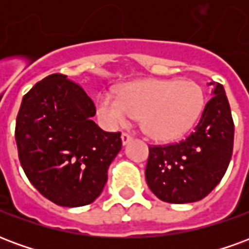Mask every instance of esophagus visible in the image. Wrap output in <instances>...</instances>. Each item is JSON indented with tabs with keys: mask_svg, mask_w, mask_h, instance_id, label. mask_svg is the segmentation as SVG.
<instances>
[{
	"mask_svg": "<svg viewBox=\"0 0 249 249\" xmlns=\"http://www.w3.org/2000/svg\"><path fill=\"white\" fill-rule=\"evenodd\" d=\"M132 140H133V137H132L130 135H128V133H123V135H121V141H123V144H124V145H126V144L130 142Z\"/></svg>",
	"mask_w": 249,
	"mask_h": 249,
	"instance_id": "1",
	"label": "esophagus"
}]
</instances>
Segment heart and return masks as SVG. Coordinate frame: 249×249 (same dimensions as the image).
<instances>
[{"label":"heart","mask_w":249,"mask_h":249,"mask_svg":"<svg viewBox=\"0 0 249 249\" xmlns=\"http://www.w3.org/2000/svg\"><path fill=\"white\" fill-rule=\"evenodd\" d=\"M204 104V92L197 82L149 78L126 84L119 94L101 93L97 114L112 129L129 124L141 114V124L148 135L171 141L196 124Z\"/></svg>","instance_id":"obj_1"}]
</instances>
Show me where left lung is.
<instances>
[{
	"instance_id": "left-lung-1",
	"label": "left lung",
	"mask_w": 249,
	"mask_h": 249,
	"mask_svg": "<svg viewBox=\"0 0 249 249\" xmlns=\"http://www.w3.org/2000/svg\"><path fill=\"white\" fill-rule=\"evenodd\" d=\"M213 84L201 119L191 135L176 144L149 146L148 187L172 204L198 201L224 176L233 151L235 125L221 84Z\"/></svg>"
}]
</instances>
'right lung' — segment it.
<instances>
[{"label": "right lung", "mask_w": 249, "mask_h": 249, "mask_svg": "<svg viewBox=\"0 0 249 249\" xmlns=\"http://www.w3.org/2000/svg\"><path fill=\"white\" fill-rule=\"evenodd\" d=\"M96 107L78 84L54 73L22 98L16 142L26 178L61 207L93 203L121 151V133L105 132L92 117Z\"/></svg>", "instance_id": "obj_1"}]
</instances>
